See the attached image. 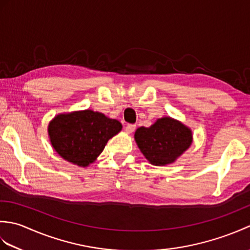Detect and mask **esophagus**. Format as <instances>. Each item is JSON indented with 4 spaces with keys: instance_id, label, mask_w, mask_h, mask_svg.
<instances>
[{
    "instance_id": "1",
    "label": "esophagus",
    "mask_w": 250,
    "mask_h": 250,
    "mask_svg": "<svg viewBox=\"0 0 250 250\" xmlns=\"http://www.w3.org/2000/svg\"><path fill=\"white\" fill-rule=\"evenodd\" d=\"M135 128H136L135 125L130 124V125H128L125 126V132H126V133H132V132H134Z\"/></svg>"
}]
</instances>
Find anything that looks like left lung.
<instances>
[{"label": "left lung", "mask_w": 250, "mask_h": 250, "mask_svg": "<svg viewBox=\"0 0 250 250\" xmlns=\"http://www.w3.org/2000/svg\"><path fill=\"white\" fill-rule=\"evenodd\" d=\"M134 136L142 153L153 166L174 162L192 143L190 129L169 117L158 119L149 128L141 126Z\"/></svg>", "instance_id": "left-lung-1"}]
</instances>
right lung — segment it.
Here are the masks:
<instances>
[{"instance_id": "obj_1", "label": "right lung", "mask_w": 250, "mask_h": 250, "mask_svg": "<svg viewBox=\"0 0 250 250\" xmlns=\"http://www.w3.org/2000/svg\"><path fill=\"white\" fill-rule=\"evenodd\" d=\"M120 130L118 120L87 109L58 115L49 124L48 133L52 147L63 159L87 167Z\"/></svg>"}]
</instances>
